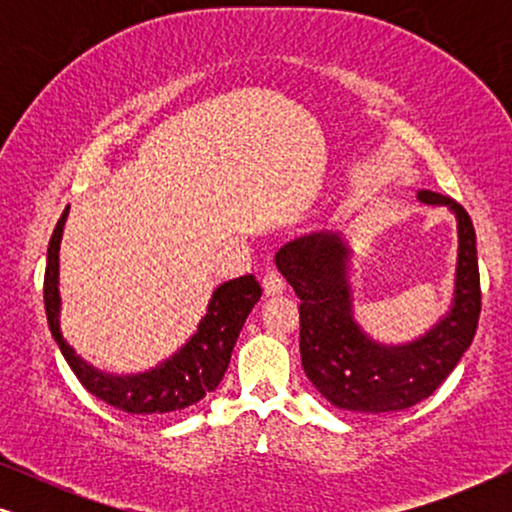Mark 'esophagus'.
Wrapping results in <instances>:
<instances>
[{"instance_id": "1", "label": "esophagus", "mask_w": 512, "mask_h": 512, "mask_svg": "<svg viewBox=\"0 0 512 512\" xmlns=\"http://www.w3.org/2000/svg\"><path fill=\"white\" fill-rule=\"evenodd\" d=\"M284 286H286L284 277L279 275L277 270H268V272H265V275H263V291L268 293V296H275V293H282Z\"/></svg>"}]
</instances>
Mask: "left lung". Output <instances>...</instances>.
I'll return each instance as SVG.
<instances>
[{"label": "left lung", "instance_id": "obj_1", "mask_svg": "<svg viewBox=\"0 0 512 512\" xmlns=\"http://www.w3.org/2000/svg\"><path fill=\"white\" fill-rule=\"evenodd\" d=\"M426 205L457 216L459 254L452 307L424 335L403 345L375 342L356 324L347 284L349 244L340 233L286 242L275 263L300 298V359L310 382L340 410L363 415L405 410L429 398L471 347L480 319V272L471 216L459 202L419 191Z\"/></svg>", "mask_w": 512, "mask_h": 512}]
</instances>
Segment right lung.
<instances>
[{
    "label": "right lung",
    "mask_w": 512,
    "mask_h": 512,
    "mask_svg": "<svg viewBox=\"0 0 512 512\" xmlns=\"http://www.w3.org/2000/svg\"><path fill=\"white\" fill-rule=\"evenodd\" d=\"M69 207L62 212L58 226L48 242V261L44 275V305L53 340L62 356L90 394L130 415H165L198 403L209 391L219 387L226 375L230 354L249 312L261 298V284L254 275H244L214 289L207 314L191 340L158 363L156 368L137 375H111L97 370L67 345L60 331V240Z\"/></svg>",
    "instance_id": "1"
}]
</instances>
